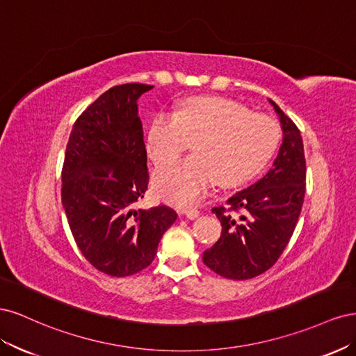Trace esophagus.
I'll list each match as a JSON object with an SVG mask.
<instances>
[{"label":"esophagus","mask_w":356,"mask_h":356,"mask_svg":"<svg viewBox=\"0 0 356 356\" xmlns=\"http://www.w3.org/2000/svg\"><path fill=\"white\" fill-rule=\"evenodd\" d=\"M181 213H184L187 218H190V220H195V218H197L199 215H200V211H197L196 208H190V209H181L179 211Z\"/></svg>","instance_id":"34e87169"}]
</instances>
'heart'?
Returning <instances> with one entry per match:
<instances>
[{"instance_id":"heart-1","label":"heart","mask_w":356,"mask_h":356,"mask_svg":"<svg viewBox=\"0 0 356 356\" xmlns=\"http://www.w3.org/2000/svg\"><path fill=\"white\" fill-rule=\"evenodd\" d=\"M281 131L263 114L217 96H196L177 114L156 115L148 131V154L157 166L175 161L193 144L191 156L156 172L154 188L175 204L207 195L213 181L234 187L257 175L276 152Z\"/></svg>"}]
</instances>
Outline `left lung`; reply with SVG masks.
I'll use <instances>...</instances> for the list:
<instances>
[{"instance_id":"obj_1","label":"left lung","mask_w":356,"mask_h":356,"mask_svg":"<svg viewBox=\"0 0 356 356\" xmlns=\"http://www.w3.org/2000/svg\"><path fill=\"white\" fill-rule=\"evenodd\" d=\"M284 132L282 145L267 174L238 191L227 207L212 212L221 236L203 252V263L217 275L245 281L268 270L281 257L297 225L306 193V159L298 127L272 101ZM239 211H243L242 216Z\"/></svg>"}]
</instances>
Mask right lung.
<instances>
[{"label":"right lung","instance_id":"add662e5","mask_svg":"<svg viewBox=\"0 0 356 356\" xmlns=\"http://www.w3.org/2000/svg\"><path fill=\"white\" fill-rule=\"evenodd\" d=\"M153 86H114L74 123L62 168V204L74 241L95 268L124 277L154 260L177 212L134 209L148 187L138 99Z\"/></svg>","mask_w":356,"mask_h":356}]
</instances>
